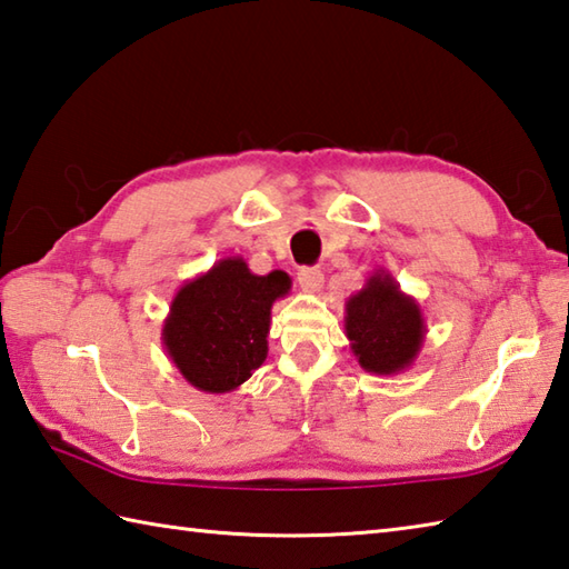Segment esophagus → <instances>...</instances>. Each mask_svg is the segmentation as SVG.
I'll list each match as a JSON object with an SVG mask.
<instances>
[{
	"instance_id": "1",
	"label": "esophagus",
	"mask_w": 569,
	"mask_h": 569,
	"mask_svg": "<svg viewBox=\"0 0 569 569\" xmlns=\"http://www.w3.org/2000/svg\"><path fill=\"white\" fill-rule=\"evenodd\" d=\"M322 283H326V276H322V271L316 269V266H303V269L298 271V286L303 288L306 293L320 291Z\"/></svg>"
}]
</instances>
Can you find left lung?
<instances>
[{
    "label": "left lung",
    "mask_w": 569,
    "mask_h": 569,
    "mask_svg": "<svg viewBox=\"0 0 569 569\" xmlns=\"http://www.w3.org/2000/svg\"><path fill=\"white\" fill-rule=\"evenodd\" d=\"M345 336L365 372L399 375L415 365L427 322L395 276L377 269L358 293L345 300Z\"/></svg>",
    "instance_id": "1"
}]
</instances>
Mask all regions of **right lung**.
<instances>
[{
  "instance_id": "add662e5",
  "label": "right lung",
  "mask_w": 569,
  "mask_h": 569,
  "mask_svg": "<svg viewBox=\"0 0 569 569\" xmlns=\"http://www.w3.org/2000/svg\"><path fill=\"white\" fill-rule=\"evenodd\" d=\"M288 291L286 271L256 276L241 256H227L174 293L162 326L167 358L199 392H233L269 355L271 308Z\"/></svg>"
}]
</instances>
